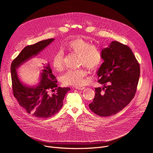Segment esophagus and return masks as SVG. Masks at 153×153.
Here are the masks:
<instances>
[{
  "mask_svg": "<svg viewBox=\"0 0 153 153\" xmlns=\"http://www.w3.org/2000/svg\"><path fill=\"white\" fill-rule=\"evenodd\" d=\"M75 88L76 90H83L85 88V87L82 86H75Z\"/></svg>",
  "mask_w": 153,
  "mask_h": 153,
  "instance_id": "34e87169",
  "label": "esophagus"
}]
</instances>
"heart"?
Here are the masks:
<instances>
[{"label": "heart", "mask_w": 153, "mask_h": 153, "mask_svg": "<svg viewBox=\"0 0 153 153\" xmlns=\"http://www.w3.org/2000/svg\"><path fill=\"white\" fill-rule=\"evenodd\" d=\"M67 51L79 55L80 65L85 66L90 70L97 69L102 63L103 56L100 48L91 42L80 37H76L68 42L63 47ZM53 68L58 72L64 69L63 54L59 51L52 59ZM87 75L86 70L83 68L68 70L62 77V82L66 85L80 86L83 84L84 77Z\"/></svg>", "instance_id": "b5f03b06"}]
</instances>
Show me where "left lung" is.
Listing matches in <instances>:
<instances>
[{
    "mask_svg": "<svg viewBox=\"0 0 153 153\" xmlns=\"http://www.w3.org/2000/svg\"><path fill=\"white\" fill-rule=\"evenodd\" d=\"M104 62L97 71L98 82L90 110L101 117L115 114L134 98L137 90L140 65L131 48L117 41L102 50Z\"/></svg>",
    "mask_w": 153,
    "mask_h": 153,
    "instance_id": "obj_1",
    "label": "left lung"
}]
</instances>
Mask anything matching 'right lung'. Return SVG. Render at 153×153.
<instances>
[{
	"instance_id": "right-lung-1",
	"label": "right lung",
	"mask_w": 153,
	"mask_h": 153,
	"mask_svg": "<svg viewBox=\"0 0 153 153\" xmlns=\"http://www.w3.org/2000/svg\"><path fill=\"white\" fill-rule=\"evenodd\" d=\"M53 40L54 39H49L25 47L11 65L14 96L27 113L42 119L50 117L59 112L63 105L64 97L70 88L58 87L56 78L52 74L48 63L43 64L40 82L36 86H27L22 83L17 75L16 69L21 63L37 54Z\"/></svg>"
}]
</instances>
